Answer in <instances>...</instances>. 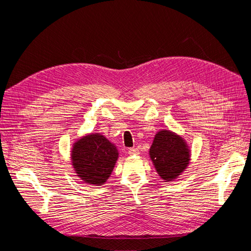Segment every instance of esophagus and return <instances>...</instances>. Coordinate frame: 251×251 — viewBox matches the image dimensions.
Instances as JSON below:
<instances>
[{
	"instance_id": "34e87169",
	"label": "esophagus",
	"mask_w": 251,
	"mask_h": 251,
	"mask_svg": "<svg viewBox=\"0 0 251 251\" xmlns=\"http://www.w3.org/2000/svg\"><path fill=\"white\" fill-rule=\"evenodd\" d=\"M128 154H130V155H138L139 151H138V149H136V148H131V149H128Z\"/></svg>"
}]
</instances>
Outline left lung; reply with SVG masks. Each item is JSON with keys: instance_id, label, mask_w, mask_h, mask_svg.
<instances>
[{"instance_id": "obj_1", "label": "left lung", "mask_w": 251, "mask_h": 251, "mask_svg": "<svg viewBox=\"0 0 251 251\" xmlns=\"http://www.w3.org/2000/svg\"><path fill=\"white\" fill-rule=\"evenodd\" d=\"M155 169L163 180L172 181L183 172L189 161V151L185 141L171 131H160L155 136L150 149Z\"/></svg>"}]
</instances>
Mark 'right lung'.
I'll use <instances>...</instances> for the list:
<instances>
[{
  "label": "right lung",
  "mask_w": 251,
  "mask_h": 251,
  "mask_svg": "<svg viewBox=\"0 0 251 251\" xmlns=\"http://www.w3.org/2000/svg\"><path fill=\"white\" fill-rule=\"evenodd\" d=\"M72 163L77 176L89 184L108 180L118 158L116 147L100 134H91L74 143Z\"/></svg>",
  "instance_id": "right-lung-1"
}]
</instances>
